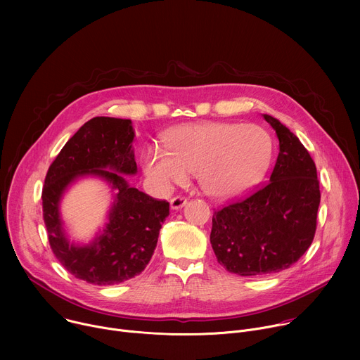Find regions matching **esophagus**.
I'll return each instance as SVG.
<instances>
[{
  "label": "esophagus",
  "instance_id": "obj_1",
  "mask_svg": "<svg viewBox=\"0 0 360 360\" xmlns=\"http://www.w3.org/2000/svg\"><path fill=\"white\" fill-rule=\"evenodd\" d=\"M186 202H188V199L185 198V196H174L171 200H169V203H171V210H181L182 207H185L186 205Z\"/></svg>",
  "mask_w": 360,
  "mask_h": 360
}]
</instances>
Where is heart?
Instances as JSON below:
<instances>
[{"mask_svg":"<svg viewBox=\"0 0 360 360\" xmlns=\"http://www.w3.org/2000/svg\"><path fill=\"white\" fill-rule=\"evenodd\" d=\"M167 152L148 146L142 167L160 189L184 184L198 174L200 188L219 199L246 193L258 184L272 157L269 134L253 124L202 122L172 129L165 136Z\"/></svg>","mask_w":360,"mask_h":360,"instance_id":"1","label":"heart"}]
</instances>
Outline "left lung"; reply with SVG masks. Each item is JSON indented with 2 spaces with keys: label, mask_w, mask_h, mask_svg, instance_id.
Segmentation results:
<instances>
[{
  "label": "left lung",
  "mask_w": 360,
  "mask_h": 360,
  "mask_svg": "<svg viewBox=\"0 0 360 360\" xmlns=\"http://www.w3.org/2000/svg\"><path fill=\"white\" fill-rule=\"evenodd\" d=\"M279 139L271 179L212 217L211 243L218 262L240 276L288 269L311 246L321 203L316 167L299 138L264 114Z\"/></svg>",
  "instance_id": "1"
}]
</instances>
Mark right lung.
Wrapping results in <instances>:
<instances>
[{"instance_id":"1","label":"right lung","mask_w":360,"mask_h":360,"mask_svg":"<svg viewBox=\"0 0 360 360\" xmlns=\"http://www.w3.org/2000/svg\"><path fill=\"white\" fill-rule=\"evenodd\" d=\"M134 136L131 120L95 117L70 138L45 176L42 215L51 249L71 275L92 285H117L139 275L149 264L169 215L167 200L129 186L121 175L136 174ZM86 174L107 180L117 193L105 232L88 245H75L69 243L62 228L59 202L66 188Z\"/></svg>"}]
</instances>
